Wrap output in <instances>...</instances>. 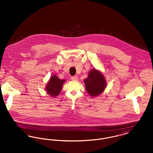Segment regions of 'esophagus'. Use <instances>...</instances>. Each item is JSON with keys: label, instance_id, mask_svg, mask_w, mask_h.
Instances as JSON below:
<instances>
[{"label": "esophagus", "instance_id": "obj_1", "mask_svg": "<svg viewBox=\"0 0 153 153\" xmlns=\"http://www.w3.org/2000/svg\"><path fill=\"white\" fill-rule=\"evenodd\" d=\"M72 79L73 80H78V77L77 76H74L72 77Z\"/></svg>", "mask_w": 153, "mask_h": 153}]
</instances>
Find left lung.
Masks as SVG:
<instances>
[{
  "instance_id": "1",
  "label": "left lung",
  "mask_w": 153,
  "mask_h": 153,
  "mask_svg": "<svg viewBox=\"0 0 153 153\" xmlns=\"http://www.w3.org/2000/svg\"><path fill=\"white\" fill-rule=\"evenodd\" d=\"M85 89L89 95L92 97L100 95L106 87V81L104 76L99 71L92 69L84 80Z\"/></svg>"
}]
</instances>
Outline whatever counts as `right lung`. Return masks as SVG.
<instances>
[{
    "label": "right lung",
    "mask_w": 153,
    "mask_h": 153,
    "mask_svg": "<svg viewBox=\"0 0 153 153\" xmlns=\"http://www.w3.org/2000/svg\"><path fill=\"white\" fill-rule=\"evenodd\" d=\"M65 81V80L58 79L56 75L51 76L46 87V90L48 94L53 97L57 96L61 92L62 86Z\"/></svg>",
    "instance_id": "1"
}]
</instances>
